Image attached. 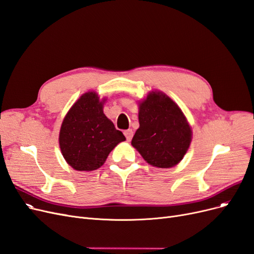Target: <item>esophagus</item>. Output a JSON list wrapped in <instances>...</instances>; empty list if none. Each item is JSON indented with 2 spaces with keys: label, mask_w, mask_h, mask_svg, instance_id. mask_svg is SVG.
<instances>
[{
  "label": "esophagus",
  "mask_w": 254,
  "mask_h": 254,
  "mask_svg": "<svg viewBox=\"0 0 254 254\" xmlns=\"http://www.w3.org/2000/svg\"><path fill=\"white\" fill-rule=\"evenodd\" d=\"M125 135H126V137H127V140H130V139H132V137H133V135H134V132H133V129H130V128H128V129H127V130H125Z\"/></svg>",
  "instance_id": "obj_1"
}]
</instances>
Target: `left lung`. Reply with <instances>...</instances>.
Here are the masks:
<instances>
[{
  "label": "left lung",
  "mask_w": 254,
  "mask_h": 254,
  "mask_svg": "<svg viewBox=\"0 0 254 254\" xmlns=\"http://www.w3.org/2000/svg\"><path fill=\"white\" fill-rule=\"evenodd\" d=\"M139 128L132 145L157 168H171L183 159L192 130L181 109L160 92L151 93L139 105Z\"/></svg>",
  "instance_id": "1"
}]
</instances>
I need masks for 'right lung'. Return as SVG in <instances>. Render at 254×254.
Instances as JSON below:
<instances>
[{"mask_svg": "<svg viewBox=\"0 0 254 254\" xmlns=\"http://www.w3.org/2000/svg\"><path fill=\"white\" fill-rule=\"evenodd\" d=\"M102 101L96 93H86L65 116L59 136L63 157L78 171L100 168L125 135L103 114Z\"/></svg>", "mask_w": 254, "mask_h": 254, "instance_id": "add662e5", "label": "right lung"}]
</instances>
